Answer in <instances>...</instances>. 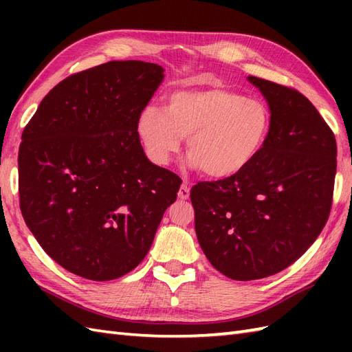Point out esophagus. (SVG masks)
<instances>
[{"label":"esophagus","mask_w":352,"mask_h":352,"mask_svg":"<svg viewBox=\"0 0 352 352\" xmlns=\"http://www.w3.org/2000/svg\"><path fill=\"white\" fill-rule=\"evenodd\" d=\"M189 195H190V189H189V186L188 184H182V188H180V190H178V198L180 199H189Z\"/></svg>","instance_id":"1"}]
</instances>
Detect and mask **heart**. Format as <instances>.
<instances>
[{"mask_svg": "<svg viewBox=\"0 0 352 352\" xmlns=\"http://www.w3.org/2000/svg\"><path fill=\"white\" fill-rule=\"evenodd\" d=\"M272 115L265 102L223 86L178 91L164 110L146 106L138 136L148 159L166 166L186 138L188 164L208 178H228L257 159L266 145Z\"/></svg>", "mask_w": 352, "mask_h": 352, "instance_id": "b5f03b06", "label": "heart"}]
</instances>
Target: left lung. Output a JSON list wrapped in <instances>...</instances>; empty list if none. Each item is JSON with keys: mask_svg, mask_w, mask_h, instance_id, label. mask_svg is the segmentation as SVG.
<instances>
[{"mask_svg": "<svg viewBox=\"0 0 352 352\" xmlns=\"http://www.w3.org/2000/svg\"><path fill=\"white\" fill-rule=\"evenodd\" d=\"M267 101L272 126L248 168L190 190L206 257L231 280L265 278L290 266L316 241L330 216L334 134L295 89L248 77Z\"/></svg>", "mask_w": 352, "mask_h": 352, "instance_id": "1", "label": "left lung"}]
</instances>
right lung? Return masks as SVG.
<instances>
[{"mask_svg": "<svg viewBox=\"0 0 352 352\" xmlns=\"http://www.w3.org/2000/svg\"><path fill=\"white\" fill-rule=\"evenodd\" d=\"M140 60L107 62L52 87L22 133L19 207L66 271L115 280L145 258L182 180L148 160L138 116L164 78Z\"/></svg>", "mask_w": 352, "mask_h": 352, "instance_id": "add662e5", "label": "right lung"}]
</instances>
